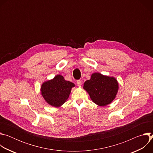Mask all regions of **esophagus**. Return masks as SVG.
<instances>
[{"mask_svg": "<svg viewBox=\"0 0 153 153\" xmlns=\"http://www.w3.org/2000/svg\"><path fill=\"white\" fill-rule=\"evenodd\" d=\"M77 86H81V85H82V81L80 80H77Z\"/></svg>", "mask_w": 153, "mask_h": 153, "instance_id": "obj_1", "label": "esophagus"}]
</instances>
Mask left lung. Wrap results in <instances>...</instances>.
<instances>
[{
    "mask_svg": "<svg viewBox=\"0 0 153 153\" xmlns=\"http://www.w3.org/2000/svg\"><path fill=\"white\" fill-rule=\"evenodd\" d=\"M83 88L89 94L94 103L100 106H105L110 104L116 98L119 83L114 77L94 73L90 80L85 82Z\"/></svg>",
    "mask_w": 153,
    "mask_h": 153,
    "instance_id": "8db88e82",
    "label": "left lung"
}]
</instances>
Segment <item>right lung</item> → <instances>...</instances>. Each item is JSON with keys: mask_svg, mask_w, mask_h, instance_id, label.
I'll return each mask as SVG.
<instances>
[{"mask_svg": "<svg viewBox=\"0 0 153 153\" xmlns=\"http://www.w3.org/2000/svg\"><path fill=\"white\" fill-rule=\"evenodd\" d=\"M74 83L66 80L60 74L44 82L41 86V94L45 102L54 107L62 106L69 97Z\"/></svg>", "mask_w": 153, "mask_h": 153, "instance_id": "right-lung-1", "label": "right lung"}]
</instances>
